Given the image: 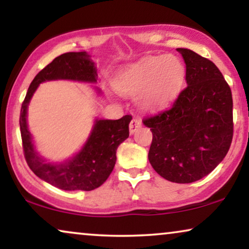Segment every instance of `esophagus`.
Instances as JSON below:
<instances>
[{
	"label": "esophagus",
	"mask_w": 249,
	"mask_h": 249,
	"mask_svg": "<svg viewBox=\"0 0 249 249\" xmlns=\"http://www.w3.org/2000/svg\"><path fill=\"white\" fill-rule=\"evenodd\" d=\"M140 126H141V121H140V119H138V118L132 119L131 123H130V132H131V134H133L134 132L137 131Z\"/></svg>",
	"instance_id": "1"
}]
</instances>
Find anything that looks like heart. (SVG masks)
I'll return each instance as SVG.
<instances>
[{"instance_id": "1", "label": "heart", "mask_w": 249, "mask_h": 249, "mask_svg": "<svg viewBox=\"0 0 249 249\" xmlns=\"http://www.w3.org/2000/svg\"><path fill=\"white\" fill-rule=\"evenodd\" d=\"M185 76L182 61L175 55H154L141 59L119 72L116 90L138 97L142 107L158 109L170 104L180 92Z\"/></svg>"}]
</instances>
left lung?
<instances>
[{
  "mask_svg": "<svg viewBox=\"0 0 249 249\" xmlns=\"http://www.w3.org/2000/svg\"><path fill=\"white\" fill-rule=\"evenodd\" d=\"M185 62L187 86L170 108L143 118L152 132L148 158L161 178L191 183L223 160L233 137L232 94L213 62L178 49Z\"/></svg>",
  "mask_w": 249,
  "mask_h": 249,
  "instance_id": "left-lung-1",
  "label": "left lung"
}]
</instances>
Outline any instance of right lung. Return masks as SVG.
Returning a JSON list of instances; mask_svg holds the SVG:
<instances>
[{"instance_id": "add662e5", "label": "right lung", "mask_w": 249, "mask_h": 249, "mask_svg": "<svg viewBox=\"0 0 249 249\" xmlns=\"http://www.w3.org/2000/svg\"><path fill=\"white\" fill-rule=\"evenodd\" d=\"M97 69L86 52H67L53 59L42 69L29 85L21 105L19 125L25 159L39 178L62 190L91 191L104 184L114 170L116 150L130 134L132 116L122 118L97 119L92 133L77 155L61 164L45 163L35 151L27 127V107L33 94L42 82L52 79H72L97 82Z\"/></svg>"}]
</instances>
